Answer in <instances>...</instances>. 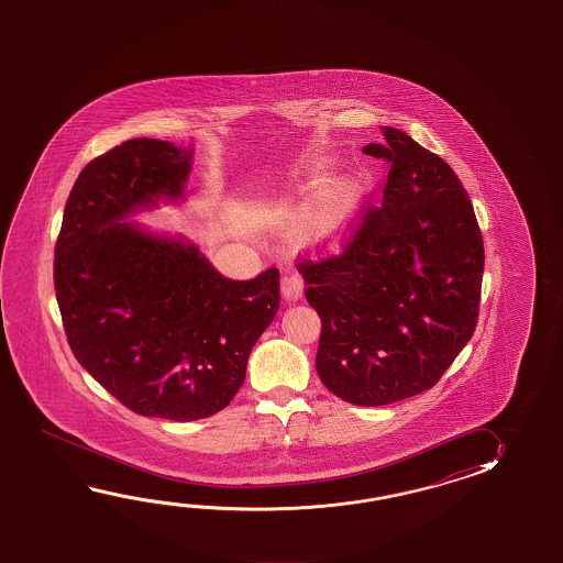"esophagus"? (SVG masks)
<instances>
[{"instance_id":"esophagus-1","label":"esophagus","mask_w":563,"mask_h":563,"mask_svg":"<svg viewBox=\"0 0 563 563\" xmlns=\"http://www.w3.org/2000/svg\"><path fill=\"white\" fill-rule=\"evenodd\" d=\"M282 294L287 301H298L303 294V279L299 276L298 272L287 269L282 276Z\"/></svg>"}]
</instances>
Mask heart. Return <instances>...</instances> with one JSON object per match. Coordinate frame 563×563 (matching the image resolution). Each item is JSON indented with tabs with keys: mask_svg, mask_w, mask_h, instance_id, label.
<instances>
[{
	"mask_svg": "<svg viewBox=\"0 0 563 563\" xmlns=\"http://www.w3.org/2000/svg\"><path fill=\"white\" fill-rule=\"evenodd\" d=\"M356 203H358V189L352 183H335L323 192L318 203V217L325 221L340 219L350 213Z\"/></svg>",
	"mask_w": 563,
	"mask_h": 563,
	"instance_id": "heart-1",
	"label": "heart"
}]
</instances>
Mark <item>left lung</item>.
<instances>
[{"label":"left lung","mask_w":563,"mask_h":563,"mask_svg":"<svg viewBox=\"0 0 563 563\" xmlns=\"http://www.w3.org/2000/svg\"><path fill=\"white\" fill-rule=\"evenodd\" d=\"M364 155L388 179L338 255L299 264L322 320L316 371L332 395L383 407L439 383L475 332L485 267L467 191L441 156L384 126Z\"/></svg>","instance_id":"obj_1"}]
</instances>
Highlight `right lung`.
I'll return each mask as SVG.
<instances>
[{"label": "right lung", "mask_w": 563, "mask_h": 563, "mask_svg": "<svg viewBox=\"0 0 563 563\" xmlns=\"http://www.w3.org/2000/svg\"><path fill=\"white\" fill-rule=\"evenodd\" d=\"M195 146L131 139L74 183L54 286L74 356L143 417L189 422L228 407L279 310V272L221 276L185 235L131 221L185 201Z\"/></svg>", "instance_id": "obj_1"}]
</instances>
